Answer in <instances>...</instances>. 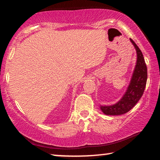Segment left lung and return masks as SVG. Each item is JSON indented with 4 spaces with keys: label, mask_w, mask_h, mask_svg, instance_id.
Here are the masks:
<instances>
[{
    "label": "left lung",
    "mask_w": 160,
    "mask_h": 160,
    "mask_svg": "<svg viewBox=\"0 0 160 160\" xmlns=\"http://www.w3.org/2000/svg\"><path fill=\"white\" fill-rule=\"evenodd\" d=\"M130 41L136 51V63L128 88L122 97L113 104L100 105V109L106 115H121L129 112L137 104L144 92L148 78L147 66L142 51L131 39Z\"/></svg>",
    "instance_id": "1"
}]
</instances>
